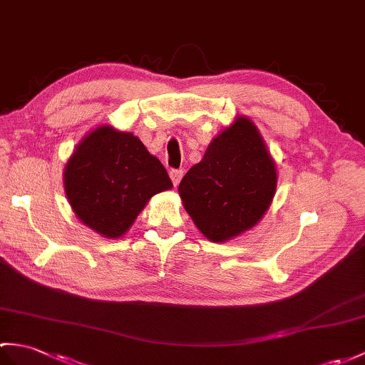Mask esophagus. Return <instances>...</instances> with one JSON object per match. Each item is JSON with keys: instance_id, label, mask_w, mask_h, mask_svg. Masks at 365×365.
Listing matches in <instances>:
<instances>
[{"instance_id": "obj_1", "label": "esophagus", "mask_w": 365, "mask_h": 365, "mask_svg": "<svg viewBox=\"0 0 365 365\" xmlns=\"http://www.w3.org/2000/svg\"><path fill=\"white\" fill-rule=\"evenodd\" d=\"M182 175H183V171H182V169H173V171L169 173V177H171V180H173L174 186H177V185L180 183V180H182Z\"/></svg>"}]
</instances>
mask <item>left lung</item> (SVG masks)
Instances as JSON below:
<instances>
[{"mask_svg": "<svg viewBox=\"0 0 365 365\" xmlns=\"http://www.w3.org/2000/svg\"><path fill=\"white\" fill-rule=\"evenodd\" d=\"M277 188V169L249 118H238L210 143L202 162L185 174V210L210 241L222 242L255 225Z\"/></svg>", "mask_w": 365, "mask_h": 365, "instance_id": "left-lung-1", "label": "left lung"}]
</instances>
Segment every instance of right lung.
Here are the masks:
<instances>
[{
  "mask_svg": "<svg viewBox=\"0 0 365 365\" xmlns=\"http://www.w3.org/2000/svg\"><path fill=\"white\" fill-rule=\"evenodd\" d=\"M173 186L165 166L132 133L101 125L65 168V191L81 221L106 238L130 228L148 200Z\"/></svg>",
  "mask_w": 365,
  "mask_h": 365,
  "instance_id": "right-lung-1",
  "label": "right lung"
}]
</instances>
